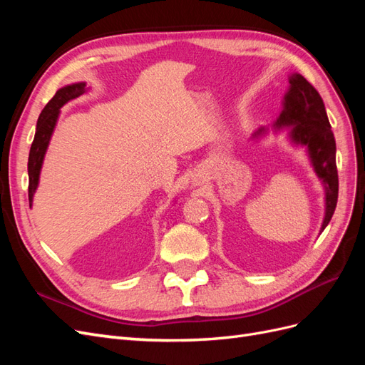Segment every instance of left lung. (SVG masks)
<instances>
[{"mask_svg": "<svg viewBox=\"0 0 365 365\" xmlns=\"http://www.w3.org/2000/svg\"><path fill=\"white\" fill-rule=\"evenodd\" d=\"M277 129L292 126L289 137L295 145L307 148L314 170L322 180L326 190V215L322 231L334 216L338 201V170L336 145L330 128L322 96L302 74L289 76V91L283 98V111L274 125ZM267 129H259L254 137L264 134Z\"/></svg>", "mask_w": 365, "mask_h": 365, "instance_id": "obj_1", "label": "left lung"}]
</instances>
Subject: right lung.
I'll list each match as a JSON object with an SVG mask.
<instances>
[{
  "label": "right lung",
  "mask_w": 365,
  "mask_h": 365,
  "mask_svg": "<svg viewBox=\"0 0 365 365\" xmlns=\"http://www.w3.org/2000/svg\"><path fill=\"white\" fill-rule=\"evenodd\" d=\"M86 85L83 82L73 83L68 86H63L56 91L51 101L42 109V113L38 118L36 123V134L33 138L30 153H29V202L31 207L33 195L36 192V187L39 182V173L42 168L43 157L48 148V143L51 134L56 126V121L59 117V109L73 98H77L86 91Z\"/></svg>",
  "instance_id": "1"
}]
</instances>
